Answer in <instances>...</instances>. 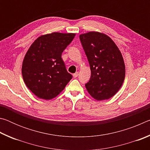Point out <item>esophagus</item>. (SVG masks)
<instances>
[{
	"label": "esophagus",
	"instance_id": "34e87169",
	"mask_svg": "<svg viewBox=\"0 0 150 150\" xmlns=\"http://www.w3.org/2000/svg\"><path fill=\"white\" fill-rule=\"evenodd\" d=\"M78 75H79V73L78 72H76L75 73H74V74L73 75V77H74V78H76V77H77Z\"/></svg>",
	"mask_w": 150,
	"mask_h": 150
}]
</instances>
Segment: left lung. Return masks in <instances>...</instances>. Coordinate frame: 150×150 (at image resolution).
I'll return each mask as SVG.
<instances>
[{
    "label": "left lung",
    "instance_id": "8db88e82",
    "mask_svg": "<svg viewBox=\"0 0 150 150\" xmlns=\"http://www.w3.org/2000/svg\"><path fill=\"white\" fill-rule=\"evenodd\" d=\"M79 39L91 71L85 87L95 99H108L118 92L125 78L122 55L110 38L102 33L90 32L80 35Z\"/></svg>",
    "mask_w": 150,
    "mask_h": 150
}]
</instances>
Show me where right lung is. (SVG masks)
<instances>
[{"label": "right lung", "instance_id": "right-lung-1", "mask_svg": "<svg viewBox=\"0 0 150 150\" xmlns=\"http://www.w3.org/2000/svg\"><path fill=\"white\" fill-rule=\"evenodd\" d=\"M75 35L58 32L42 35L28 50L22 63V77L28 88L38 97L54 98L72 79L62 54Z\"/></svg>", "mask_w": 150, "mask_h": 150}]
</instances>
